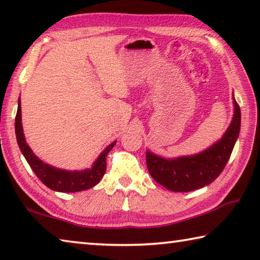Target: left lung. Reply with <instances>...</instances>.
<instances>
[{
	"label": "left lung",
	"mask_w": 260,
	"mask_h": 260,
	"mask_svg": "<svg viewBox=\"0 0 260 260\" xmlns=\"http://www.w3.org/2000/svg\"><path fill=\"white\" fill-rule=\"evenodd\" d=\"M233 103L234 114L225 134L202 152L165 158L147 150V167L153 180L169 190L177 192L196 190L213 182L225 169L240 134L241 110L234 95Z\"/></svg>",
	"instance_id": "1"
}]
</instances>
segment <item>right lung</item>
Returning <instances> with one entry per match:
<instances>
[{"label": "right lung", "instance_id": "add662e5", "mask_svg": "<svg viewBox=\"0 0 260 260\" xmlns=\"http://www.w3.org/2000/svg\"><path fill=\"white\" fill-rule=\"evenodd\" d=\"M15 131L17 142L21 153H23L25 159L32 169L37 177L41 180L43 184L55 191L59 192H77L81 190L93 188L100 182L107 171V156L110 150L114 147L117 141L104 149L100 153L98 159L94 161L90 169L81 170V171H69L55 167L47 164L41 160L38 156L34 155L32 149L26 142L23 125H21V107H20V98L18 100V109H17Z\"/></svg>", "mask_w": 260, "mask_h": 260}]
</instances>
